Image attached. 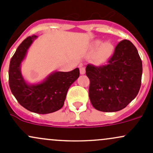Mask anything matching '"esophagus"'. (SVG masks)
Listing matches in <instances>:
<instances>
[{
	"label": "esophagus",
	"mask_w": 153,
	"mask_h": 153,
	"mask_svg": "<svg viewBox=\"0 0 153 153\" xmlns=\"http://www.w3.org/2000/svg\"><path fill=\"white\" fill-rule=\"evenodd\" d=\"M80 74H85V68L84 67H81L80 68Z\"/></svg>",
	"instance_id": "34e87169"
}]
</instances>
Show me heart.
Segmentation results:
<instances>
[{"mask_svg": "<svg viewBox=\"0 0 153 153\" xmlns=\"http://www.w3.org/2000/svg\"><path fill=\"white\" fill-rule=\"evenodd\" d=\"M92 49L97 51L96 60L97 63L102 64L105 63L112 55L114 52V46L109 42L102 43L100 40L95 41L92 44Z\"/></svg>", "mask_w": 153, "mask_h": 153, "instance_id": "heart-1", "label": "heart"}]
</instances>
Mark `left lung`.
I'll use <instances>...</instances> for the list:
<instances>
[{
  "label": "left lung",
  "instance_id": "1",
  "mask_svg": "<svg viewBox=\"0 0 153 153\" xmlns=\"http://www.w3.org/2000/svg\"><path fill=\"white\" fill-rule=\"evenodd\" d=\"M107 65L88 64L86 75L90 79L89 97L95 109L113 112L124 109L136 98L141 87L142 63L135 46L121 41Z\"/></svg>",
  "mask_w": 153,
  "mask_h": 153
}]
</instances>
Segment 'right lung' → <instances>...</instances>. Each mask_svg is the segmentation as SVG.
<instances>
[{
  "instance_id": "1",
  "label": "right lung",
  "mask_w": 153,
  "mask_h": 153,
  "mask_svg": "<svg viewBox=\"0 0 153 153\" xmlns=\"http://www.w3.org/2000/svg\"><path fill=\"white\" fill-rule=\"evenodd\" d=\"M36 36L26 38L11 57L9 83L12 94L21 106L38 114H49L61 109L71 85L79 76V69L71 71H54L42 82L29 84L21 73V63Z\"/></svg>"
}]
</instances>
